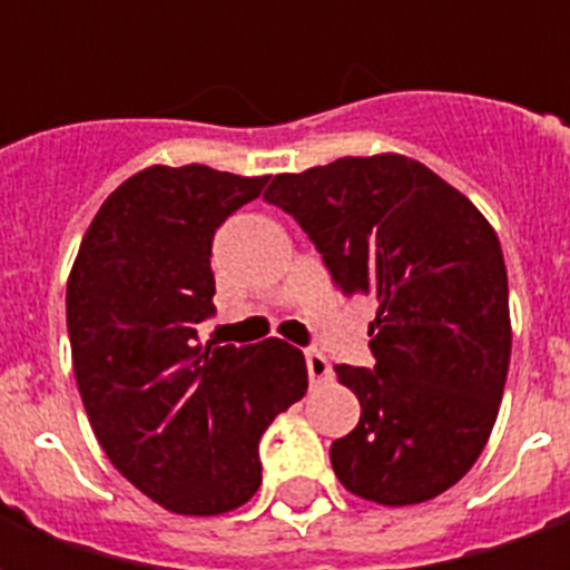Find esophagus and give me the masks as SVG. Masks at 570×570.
<instances>
[{
	"mask_svg": "<svg viewBox=\"0 0 570 570\" xmlns=\"http://www.w3.org/2000/svg\"><path fill=\"white\" fill-rule=\"evenodd\" d=\"M305 363H308L311 384H321L330 379V360L323 357L321 351H308V354H305Z\"/></svg>",
	"mask_w": 570,
	"mask_h": 570,
	"instance_id": "obj_1",
	"label": "esophagus"
}]
</instances>
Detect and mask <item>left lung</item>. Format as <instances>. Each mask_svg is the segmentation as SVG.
Segmentation results:
<instances>
[{
    "label": "left lung",
    "mask_w": 570,
    "mask_h": 570,
    "mask_svg": "<svg viewBox=\"0 0 570 570\" xmlns=\"http://www.w3.org/2000/svg\"><path fill=\"white\" fill-rule=\"evenodd\" d=\"M265 200L296 219L345 296L379 302L375 366H335L360 400L330 461L384 507L436 498L489 442L510 370V289L489 219L406 155L277 174Z\"/></svg>",
    "instance_id": "left-lung-1"
}]
</instances>
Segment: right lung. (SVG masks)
Returning <instances> with one entry per match:
<instances>
[{"mask_svg":"<svg viewBox=\"0 0 570 570\" xmlns=\"http://www.w3.org/2000/svg\"><path fill=\"white\" fill-rule=\"evenodd\" d=\"M268 176L146 167L104 200L67 284L81 403L106 458L179 515H219L262 485L259 440L308 391L302 351L200 345L216 228Z\"/></svg>","mask_w":570,"mask_h":570,"instance_id":"obj_1","label":"right lung"}]
</instances>
